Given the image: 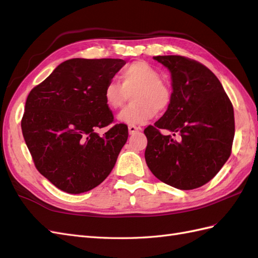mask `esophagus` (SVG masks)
<instances>
[{
  "mask_svg": "<svg viewBox=\"0 0 258 258\" xmlns=\"http://www.w3.org/2000/svg\"><path fill=\"white\" fill-rule=\"evenodd\" d=\"M128 130H129L130 135H134V134H136V132H138L139 130H141V128L138 127V126H135V124H129Z\"/></svg>",
  "mask_w": 258,
  "mask_h": 258,
  "instance_id": "34e87169",
  "label": "esophagus"
}]
</instances>
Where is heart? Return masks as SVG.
<instances>
[{"label": "heart", "instance_id": "obj_1", "mask_svg": "<svg viewBox=\"0 0 258 258\" xmlns=\"http://www.w3.org/2000/svg\"><path fill=\"white\" fill-rule=\"evenodd\" d=\"M120 84L108 83L103 92L105 104L112 110H118L131 93L134 101L118 115L126 123H143L158 111H165L171 103L172 91L170 86L160 79V73L145 61H136L120 73Z\"/></svg>", "mask_w": 258, "mask_h": 258}]
</instances>
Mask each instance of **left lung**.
Here are the masks:
<instances>
[{"label": "left lung", "mask_w": 258, "mask_h": 258, "mask_svg": "<svg viewBox=\"0 0 258 258\" xmlns=\"http://www.w3.org/2000/svg\"><path fill=\"white\" fill-rule=\"evenodd\" d=\"M154 59L169 69L173 92L166 113L144 130L147 167L175 188H198L217 174L231 154V101L213 72L200 62L183 56ZM161 130L179 137L162 135Z\"/></svg>", "instance_id": "1"}]
</instances>
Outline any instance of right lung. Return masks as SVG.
<instances>
[{
  "label": "right lung",
  "mask_w": 258,
  "mask_h": 258,
  "mask_svg": "<svg viewBox=\"0 0 258 258\" xmlns=\"http://www.w3.org/2000/svg\"><path fill=\"white\" fill-rule=\"evenodd\" d=\"M122 59H70L30 91L22 135L35 168L57 188L82 194L102 183L128 139L103 92ZM110 125L103 135L97 130Z\"/></svg>",
  "instance_id": "1"
}]
</instances>
